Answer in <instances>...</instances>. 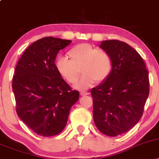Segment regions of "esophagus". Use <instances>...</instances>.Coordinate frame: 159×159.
Here are the masks:
<instances>
[{"label": "esophagus", "mask_w": 159, "mask_h": 159, "mask_svg": "<svg viewBox=\"0 0 159 159\" xmlns=\"http://www.w3.org/2000/svg\"><path fill=\"white\" fill-rule=\"evenodd\" d=\"M80 94H81V96H87V95H89V93L88 92H81L80 93Z\"/></svg>", "instance_id": "obj_1"}]
</instances>
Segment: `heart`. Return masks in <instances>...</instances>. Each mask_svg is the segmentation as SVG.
I'll use <instances>...</instances> for the list:
<instances>
[{
    "instance_id": "heart-1",
    "label": "heart",
    "mask_w": 159,
    "mask_h": 159,
    "mask_svg": "<svg viewBox=\"0 0 159 159\" xmlns=\"http://www.w3.org/2000/svg\"><path fill=\"white\" fill-rule=\"evenodd\" d=\"M69 61L59 57L55 61L57 72L67 83L75 84L81 72L83 74L76 85L80 90H86L96 82L102 84L110 77L113 61L108 52L96 48L90 43H81L67 52Z\"/></svg>"
}]
</instances>
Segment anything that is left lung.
Returning <instances> with one entry per match:
<instances>
[{"label":"left lung","instance_id":"8db88e82","mask_svg":"<svg viewBox=\"0 0 159 159\" xmlns=\"http://www.w3.org/2000/svg\"><path fill=\"white\" fill-rule=\"evenodd\" d=\"M100 47L111 56L113 69L106 81L91 90L96 126L102 134H125L138 123L149 93V72L143 58L120 40H105Z\"/></svg>","mask_w":159,"mask_h":159}]
</instances>
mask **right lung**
Wrapping results in <instances>:
<instances>
[{
	"mask_svg": "<svg viewBox=\"0 0 159 159\" xmlns=\"http://www.w3.org/2000/svg\"><path fill=\"white\" fill-rule=\"evenodd\" d=\"M72 43L59 38H42L23 53L12 77L18 116L39 135L54 136L63 130L79 92L60 75L55 67L58 52Z\"/></svg>",
	"mask_w": 159,
	"mask_h": 159,
	"instance_id": "right-lung-1",
	"label": "right lung"
}]
</instances>
